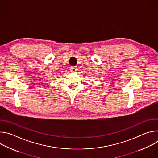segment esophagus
I'll return each mask as SVG.
<instances>
[{"instance_id":"esophagus-1","label":"esophagus","mask_w":158,"mask_h":158,"mask_svg":"<svg viewBox=\"0 0 158 158\" xmlns=\"http://www.w3.org/2000/svg\"><path fill=\"white\" fill-rule=\"evenodd\" d=\"M77 71V69L76 67H71V73H76Z\"/></svg>"}]
</instances>
